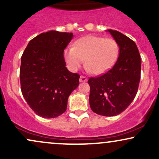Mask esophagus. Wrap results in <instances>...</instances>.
<instances>
[{"instance_id": "34e87169", "label": "esophagus", "mask_w": 159, "mask_h": 159, "mask_svg": "<svg viewBox=\"0 0 159 159\" xmlns=\"http://www.w3.org/2000/svg\"><path fill=\"white\" fill-rule=\"evenodd\" d=\"M87 81V78L84 77V76L81 75V77H80V79H79L80 82H86Z\"/></svg>"}]
</instances>
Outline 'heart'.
<instances>
[{
	"instance_id": "1",
	"label": "heart",
	"mask_w": 159,
	"mask_h": 159,
	"mask_svg": "<svg viewBox=\"0 0 159 159\" xmlns=\"http://www.w3.org/2000/svg\"><path fill=\"white\" fill-rule=\"evenodd\" d=\"M120 54V45L116 40L96 36H86L64 50L65 61L72 70L81 67L85 59V67L95 75L106 73L114 66Z\"/></svg>"
}]
</instances>
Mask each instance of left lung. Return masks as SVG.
Returning a JSON list of instances; mask_svg holds the SVG:
<instances>
[{"mask_svg": "<svg viewBox=\"0 0 159 159\" xmlns=\"http://www.w3.org/2000/svg\"><path fill=\"white\" fill-rule=\"evenodd\" d=\"M120 45V54L112 69L97 78H90V105L105 116L120 114L132 102L138 92L141 70L140 53L133 40L117 30H107Z\"/></svg>", "mask_w": 159, "mask_h": 159, "instance_id": "obj_1", "label": "left lung"}]
</instances>
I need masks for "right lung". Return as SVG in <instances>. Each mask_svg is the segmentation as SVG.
Here are the masks:
<instances>
[{"instance_id": "add662e5", "label": "right lung", "mask_w": 159, "mask_h": 159, "mask_svg": "<svg viewBox=\"0 0 159 159\" xmlns=\"http://www.w3.org/2000/svg\"><path fill=\"white\" fill-rule=\"evenodd\" d=\"M72 37V33H42L29 42L21 56V93L30 108L43 118L63 114L69 96L79 85L80 75L67 69L63 57Z\"/></svg>"}]
</instances>
